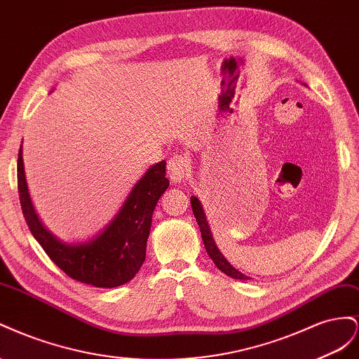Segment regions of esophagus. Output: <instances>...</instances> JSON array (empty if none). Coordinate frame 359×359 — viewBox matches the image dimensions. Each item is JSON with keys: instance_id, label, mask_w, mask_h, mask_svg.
Returning <instances> with one entry per match:
<instances>
[{"instance_id": "1", "label": "esophagus", "mask_w": 359, "mask_h": 359, "mask_svg": "<svg viewBox=\"0 0 359 359\" xmlns=\"http://www.w3.org/2000/svg\"><path fill=\"white\" fill-rule=\"evenodd\" d=\"M167 174L171 179V182H174V183H180L183 180H187V177L189 176L188 159L185 156H180V155L172 156L168 161Z\"/></svg>"}]
</instances>
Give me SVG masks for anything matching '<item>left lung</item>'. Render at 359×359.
<instances>
[{
	"label": "left lung",
	"mask_w": 359,
	"mask_h": 359,
	"mask_svg": "<svg viewBox=\"0 0 359 359\" xmlns=\"http://www.w3.org/2000/svg\"><path fill=\"white\" fill-rule=\"evenodd\" d=\"M191 206H192L194 217H196V219L198 222L201 238H203V242H204V248H206L209 257L212 259L215 266H217V268L219 271H222L225 275L231 276V278H234V280H248L247 275H243L238 269H234L233 266L224 259V255L221 254V251L217 247V243H215V241H213V236H212L210 229H209V224L206 221V215H204L201 203L197 197H191Z\"/></svg>",
	"instance_id": "1"
}]
</instances>
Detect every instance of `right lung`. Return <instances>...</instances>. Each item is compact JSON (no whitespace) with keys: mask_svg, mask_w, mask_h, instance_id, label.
<instances>
[{"mask_svg":"<svg viewBox=\"0 0 359 359\" xmlns=\"http://www.w3.org/2000/svg\"><path fill=\"white\" fill-rule=\"evenodd\" d=\"M168 187L165 161H161L135 183L114 219L93 239L65 243L50 234L37 217L25 180L22 146L19 149L18 191L29 231L61 271L95 287H118L137 275L146 260L153 210Z\"/></svg>","mask_w":359,"mask_h":359,"instance_id":"right-lung-1","label":"right lung"}]
</instances>
